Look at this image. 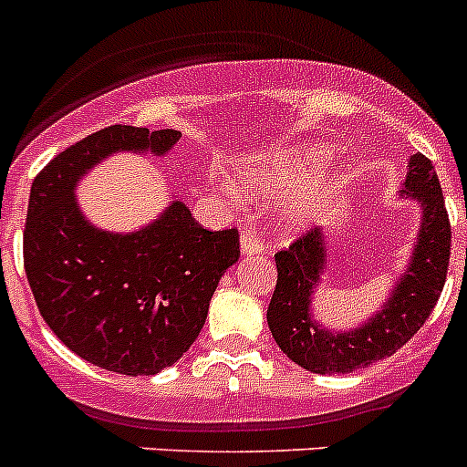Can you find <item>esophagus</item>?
<instances>
[{"instance_id":"obj_1","label":"esophagus","mask_w":467,"mask_h":467,"mask_svg":"<svg viewBox=\"0 0 467 467\" xmlns=\"http://www.w3.org/2000/svg\"><path fill=\"white\" fill-rule=\"evenodd\" d=\"M241 250L243 254H259L264 250V238L256 231H243L241 236Z\"/></svg>"}]
</instances>
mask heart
Wrapping results in <instances>:
<instances>
[{
	"label": "heart",
	"instance_id": "1",
	"mask_svg": "<svg viewBox=\"0 0 467 467\" xmlns=\"http://www.w3.org/2000/svg\"><path fill=\"white\" fill-rule=\"evenodd\" d=\"M327 164V152L317 145L310 148H289L275 152H259L243 164V178L250 187L271 199L286 201V220L303 224L317 215L331 201L337 190V178L322 173Z\"/></svg>",
	"mask_w": 467,
	"mask_h": 467
}]
</instances>
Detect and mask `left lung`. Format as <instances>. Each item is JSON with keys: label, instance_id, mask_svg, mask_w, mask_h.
Returning <instances> with one entry per match:
<instances>
[{"label": "left lung", "instance_id": "8db88e82", "mask_svg": "<svg viewBox=\"0 0 467 467\" xmlns=\"http://www.w3.org/2000/svg\"><path fill=\"white\" fill-rule=\"evenodd\" d=\"M403 194L419 199L423 222L414 256L378 317L349 333H328L310 319V292L327 256L319 229H307L275 252L277 282L268 303V327L277 348L310 373H352L396 354L431 317L449 271L451 224L442 187L429 157L410 160Z\"/></svg>", "mask_w": 467, "mask_h": 467}]
</instances>
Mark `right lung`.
<instances>
[{
	"label": "right lung",
	"mask_w": 467,
	"mask_h": 467,
	"mask_svg": "<svg viewBox=\"0 0 467 467\" xmlns=\"http://www.w3.org/2000/svg\"><path fill=\"white\" fill-rule=\"evenodd\" d=\"M181 131L110 125L41 169L29 194L23 259L41 317L71 352L119 375H155L201 333L217 282L241 256L238 229L208 231L185 203L130 236L83 220L74 185L115 150L164 155Z\"/></svg>",
	"instance_id": "right-lung-1"
}]
</instances>
